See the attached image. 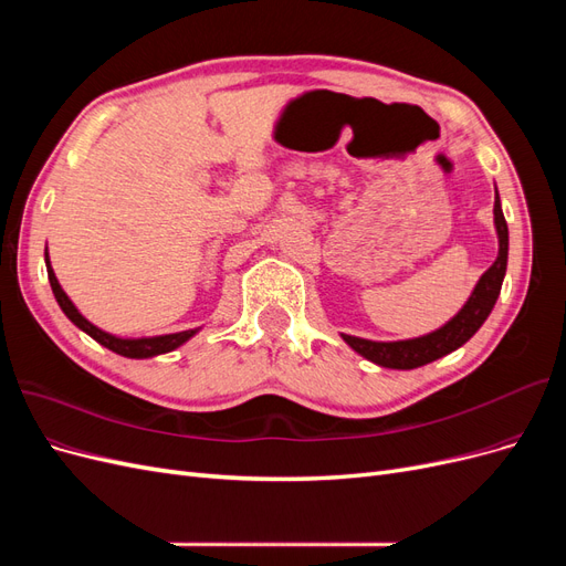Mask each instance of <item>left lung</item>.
<instances>
[{
	"instance_id": "8db88e82",
	"label": "left lung",
	"mask_w": 566,
	"mask_h": 566,
	"mask_svg": "<svg viewBox=\"0 0 566 566\" xmlns=\"http://www.w3.org/2000/svg\"><path fill=\"white\" fill-rule=\"evenodd\" d=\"M493 224H495V233H499V256H495V262L482 273V279L476 281L465 306H462L449 323H443L439 331L427 333L422 337H413V339H399V342H375V339H364V337H354L345 333H342V339H345L356 354L368 358V361L378 364L382 368H397V370H410V368H420L424 364H432L437 358L447 356L465 345V342L482 328V323L489 318L495 300L501 295V285L507 269V224L503 217L499 191H495V202H493Z\"/></svg>"
}]
</instances>
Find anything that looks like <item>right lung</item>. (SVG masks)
<instances>
[{"instance_id":"add662e5","label":"right lung","mask_w":566,"mask_h":566,"mask_svg":"<svg viewBox=\"0 0 566 566\" xmlns=\"http://www.w3.org/2000/svg\"><path fill=\"white\" fill-rule=\"evenodd\" d=\"M44 262H46V273H49V283H51V290H54V297L59 302V306L63 310V314L71 318L80 331L87 333L90 337H94L98 345H104L106 349L119 354V356H127V358H150V356H158V354H167L172 352L177 347H181L184 342L191 339L198 328L193 331H181V333H172V335H158V337H115L106 331L96 328V325L92 321L84 318L77 306L71 302V297H67L63 293V287L56 279L54 269H51V262H49V252H44Z\"/></svg>"}]
</instances>
